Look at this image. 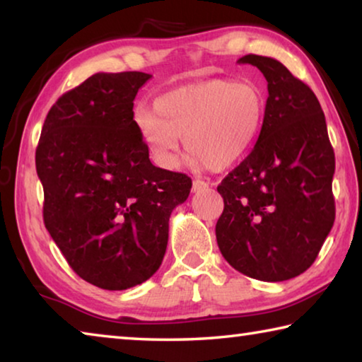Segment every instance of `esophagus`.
Masks as SVG:
<instances>
[{"label":"esophagus","instance_id":"1","mask_svg":"<svg viewBox=\"0 0 362 362\" xmlns=\"http://www.w3.org/2000/svg\"><path fill=\"white\" fill-rule=\"evenodd\" d=\"M207 187H209V183L204 182V180H199V179H196V180H193V188H192V192H193V193L203 192V189H206Z\"/></svg>","mask_w":362,"mask_h":362}]
</instances>
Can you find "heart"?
I'll return each instance as SVG.
<instances>
[{
  "label": "heart",
  "mask_w": 362,
  "mask_h": 362,
  "mask_svg": "<svg viewBox=\"0 0 362 362\" xmlns=\"http://www.w3.org/2000/svg\"><path fill=\"white\" fill-rule=\"evenodd\" d=\"M156 116L139 115L151 156L161 168L179 163L180 137L193 166L223 170L247 155L265 121L267 102L254 84L216 78L174 89L156 100Z\"/></svg>",
  "instance_id": "b5f03b06"
}]
</instances>
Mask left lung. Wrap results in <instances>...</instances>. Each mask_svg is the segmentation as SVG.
<instances>
[{"mask_svg": "<svg viewBox=\"0 0 362 362\" xmlns=\"http://www.w3.org/2000/svg\"><path fill=\"white\" fill-rule=\"evenodd\" d=\"M268 83L265 121L247 158L217 187L225 260L249 278L279 283L306 272L335 220L334 148L313 90L276 59L244 56Z\"/></svg>", "mask_w": 362, "mask_h": 362, "instance_id": "1", "label": "left lung"}]
</instances>
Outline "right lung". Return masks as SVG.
Here are the masks:
<instances>
[{"instance_id":"add662e5","label":"right lung","mask_w":362,"mask_h":362,"mask_svg":"<svg viewBox=\"0 0 362 362\" xmlns=\"http://www.w3.org/2000/svg\"><path fill=\"white\" fill-rule=\"evenodd\" d=\"M151 75L95 73L49 110L36 148L42 217L79 278L124 291L158 272L192 179L153 166L134 99Z\"/></svg>"}]
</instances>
